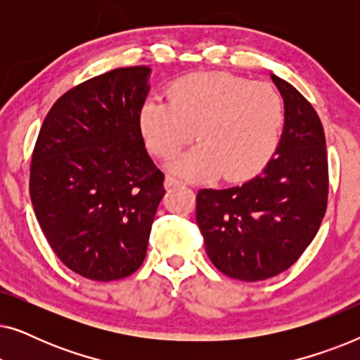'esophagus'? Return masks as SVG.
I'll return each instance as SVG.
<instances>
[{"label":"esophagus","mask_w":360,"mask_h":360,"mask_svg":"<svg viewBox=\"0 0 360 360\" xmlns=\"http://www.w3.org/2000/svg\"><path fill=\"white\" fill-rule=\"evenodd\" d=\"M164 185H165V188H170V186H175V185H184V181L175 179V176H172V175H167Z\"/></svg>","instance_id":"esophagus-1"}]
</instances>
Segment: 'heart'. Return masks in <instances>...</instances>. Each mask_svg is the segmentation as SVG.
Instances as JSON below:
<instances>
[{
    "label": "heart",
    "instance_id": "heart-1",
    "mask_svg": "<svg viewBox=\"0 0 360 360\" xmlns=\"http://www.w3.org/2000/svg\"><path fill=\"white\" fill-rule=\"evenodd\" d=\"M283 103L274 86L229 73H200L175 82L169 101L149 98L139 127L152 154L170 160L185 179L245 180L267 164L278 142Z\"/></svg>",
    "mask_w": 360,
    "mask_h": 360
}]
</instances>
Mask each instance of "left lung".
<instances>
[{
  "label": "left lung",
  "mask_w": 360,
  "mask_h": 360,
  "mask_svg": "<svg viewBox=\"0 0 360 360\" xmlns=\"http://www.w3.org/2000/svg\"><path fill=\"white\" fill-rule=\"evenodd\" d=\"M285 103V126L265 169L239 186L201 188L196 224L214 267L259 282L285 272L316 236L328 206L323 124L297 88L272 75Z\"/></svg>",
  "instance_id": "obj_1"
}]
</instances>
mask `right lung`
I'll return each mask as SVG.
<instances>
[{"mask_svg":"<svg viewBox=\"0 0 360 360\" xmlns=\"http://www.w3.org/2000/svg\"><path fill=\"white\" fill-rule=\"evenodd\" d=\"M149 72L115 68L63 93L32 150L29 191L42 233L63 265L96 282L141 267L165 193L139 127Z\"/></svg>","mask_w":360,"mask_h":360,"instance_id":"obj_1","label":"right lung"}]
</instances>
